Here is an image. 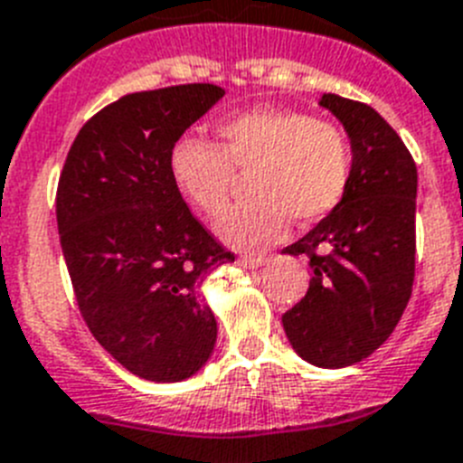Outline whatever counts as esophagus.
<instances>
[{
    "label": "esophagus",
    "mask_w": 463,
    "mask_h": 463,
    "mask_svg": "<svg viewBox=\"0 0 463 463\" xmlns=\"http://www.w3.org/2000/svg\"><path fill=\"white\" fill-rule=\"evenodd\" d=\"M240 263H242L244 268H261L263 263H268V256H254V254L242 256V259H240Z\"/></svg>",
    "instance_id": "1"
}]
</instances>
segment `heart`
Wrapping results in <instances>:
<instances>
[{
  "mask_svg": "<svg viewBox=\"0 0 463 463\" xmlns=\"http://www.w3.org/2000/svg\"><path fill=\"white\" fill-rule=\"evenodd\" d=\"M219 143L181 138L169 172L200 213L228 209L235 174H250V200L219 225L225 242L259 250L285 235L289 216L313 223L339 207L353 176L351 138L341 124L285 108H254L216 124Z\"/></svg>",
  "mask_w": 463,
  "mask_h": 463,
  "instance_id": "obj_1",
  "label": "heart"
}]
</instances>
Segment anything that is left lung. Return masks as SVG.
Masks as SVG:
<instances>
[{"mask_svg": "<svg viewBox=\"0 0 463 463\" xmlns=\"http://www.w3.org/2000/svg\"><path fill=\"white\" fill-rule=\"evenodd\" d=\"M353 143V176L327 219L285 247L308 256L310 287L282 316L287 339L317 367H348L379 348L414 285L417 165L372 106L325 93Z\"/></svg>", "mask_w": 463, "mask_h": 463, "instance_id": "8db88e82", "label": "left lung"}]
</instances>
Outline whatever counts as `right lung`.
<instances>
[{
  "label": "right lung",
  "instance_id": "1",
  "mask_svg": "<svg viewBox=\"0 0 463 463\" xmlns=\"http://www.w3.org/2000/svg\"><path fill=\"white\" fill-rule=\"evenodd\" d=\"M223 93L216 84L127 93L81 127L58 178V235L81 320L147 382L188 379L216 341L200 287L235 254L193 216L169 155Z\"/></svg>",
  "mask_w": 463,
  "mask_h": 463
}]
</instances>
